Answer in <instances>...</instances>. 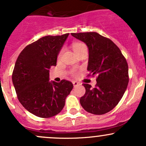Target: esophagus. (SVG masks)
<instances>
[{
    "label": "esophagus",
    "mask_w": 146,
    "mask_h": 146,
    "mask_svg": "<svg viewBox=\"0 0 146 146\" xmlns=\"http://www.w3.org/2000/svg\"><path fill=\"white\" fill-rule=\"evenodd\" d=\"M73 86H74V87H76V86L79 85V83H78L77 81H73Z\"/></svg>",
    "instance_id": "34e87169"
}]
</instances>
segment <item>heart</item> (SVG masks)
<instances>
[{
  "mask_svg": "<svg viewBox=\"0 0 146 146\" xmlns=\"http://www.w3.org/2000/svg\"><path fill=\"white\" fill-rule=\"evenodd\" d=\"M84 46V44H82V43H79V42L74 43V44H73V50L76 51V50H78L79 48H80L81 47H82V46ZM61 54H62V50H61L60 52V53H59L58 57H60ZM71 74L73 75V76H75V75H76V71H75V70H73V71H71Z\"/></svg>",
  "mask_w": 146,
  "mask_h": 146,
  "instance_id": "1",
  "label": "heart"
}]
</instances>
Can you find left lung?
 Returning <instances> with one entry per match:
<instances>
[{
  "label": "left lung",
  "instance_id": "obj_1",
  "mask_svg": "<svg viewBox=\"0 0 146 146\" xmlns=\"http://www.w3.org/2000/svg\"><path fill=\"white\" fill-rule=\"evenodd\" d=\"M89 48V76H96V87L83 84L85 94L80 98L86 111L102 115L113 110L122 98L129 82L128 65L121 50L111 39L97 33H72Z\"/></svg>",
  "mask_w": 146,
  "mask_h": 146
}]
</instances>
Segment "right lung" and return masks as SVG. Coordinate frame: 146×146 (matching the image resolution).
<instances>
[{"mask_svg":"<svg viewBox=\"0 0 146 146\" xmlns=\"http://www.w3.org/2000/svg\"><path fill=\"white\" fill-rule=\"evenodd\" d=\"M68 33L45 36L28 45L19 54L12 73V82L19 102L38 117L50 118L62 111L71 82L49 81V70L57 64V57Z\"/></svg>","mask_w":146,"mask_h":146,"instance_id":"1","label":"right lung"}]
</instances>
